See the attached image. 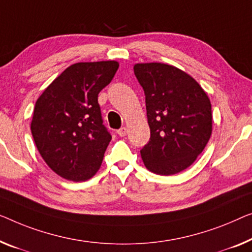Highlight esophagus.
Masks as SVG:
<instances>
[{
  "instance_id": "34e87169",
  "label": "esophagus",
  "mask_w": 252,
  "mask_h": 252,
  "mask_svg": "<svg viewBox=\"0 0 252 252\" xmlns=\"http://www.w3.org/2000/svg\"><path fill=\"white\" fill-rule=\"evenodd\" d=\"M118 134L120 137H125L126 134V126H122L121 129L118 130Z\"/></svg>"
}]
</instances>
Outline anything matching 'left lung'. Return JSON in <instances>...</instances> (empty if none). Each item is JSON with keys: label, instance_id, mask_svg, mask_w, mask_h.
Returning a JSON list of instances; mask_svg holds the SVG:
<instances>
[{"label": "left lung", "instance_id": "left-lung-1", "mask_svg": "<svg viewBox=\"0 0 252 252\" xmlns=\"http://www.w3.org/2000/svg\"><path fill=\"white\" fill-rule=\"evenodd\" d=\"M134 74L146 96L150 140L140 150L147 170L173 175L189 167L212 136V104L185 71L165 63H137Z\"/></svg>", "mask_w": 252, "mask_h": 252}]
</instances>
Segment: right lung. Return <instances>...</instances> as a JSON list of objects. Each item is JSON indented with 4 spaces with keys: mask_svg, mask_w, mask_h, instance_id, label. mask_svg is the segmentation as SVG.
Instances as JSON below:
<instances>
[{
    "mask_svg": "<svg viewBox=\"0 0 252 252\" xmlns=\"http://www.w3.org/2000/svg\"><path fill=\"white\" fill-rule=\"evenodd\" d=\"M119 62H79L44 90L33 108L32 134L52 171L70 181L97 173L112 136L103 126L98 94L110 84Z\"/></svg>",
    "mask_w": 252,
    "mask_h": 252,
    "instance_id": "obj_1",
    "label": "right lung"
}]
</instances>
